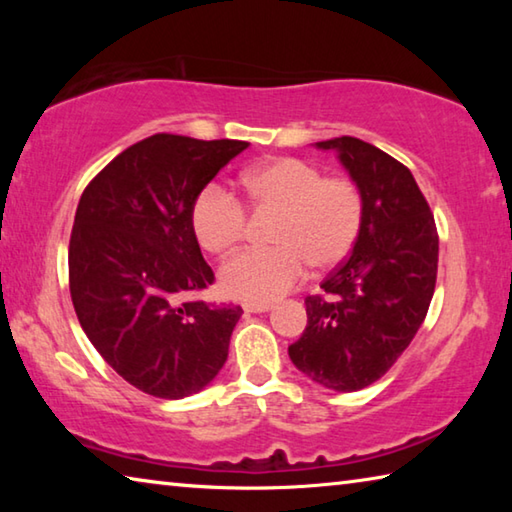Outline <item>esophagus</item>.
I'll list each match as a JSON object with an SVG mask.
<instances>
[{
  "label": "esophagus",
  "instance_id": "obj_1",
  "mask_svg": "<svg viewBox=\"0 0 512 512\" xmlns=\"http://www.w3.org/2000/svg\"><path fill=\"white\" fill-rule=\"evenodd\" d=\"M273 305H268V302H246L244 311L246 314H264V311H271Z\"/></svg>",
  "mask_w": 512,
  "mask_h": 512
}]
</instances>
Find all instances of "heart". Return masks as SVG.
Instances as JSON below:
<instances>
[{"label":"heart","instance_id":"1","mask_svg":"<svg viewBox=\"0 0 512 512\" xmlns=\"http://www.w3.org/2000/svg\"><path fill=\"white\" fill-rule=\"evenodd\" d=\"M246 192L257 210L277 212L275 248L244 250L221 268V287L232 298L273 302L305 277L345 262L361 235L363 196L348 178H325L314 164L280 158L248 169ZM246 207L219 183L198 194L192 225L198 244L212 255H228L246 235Z\"/></svg>","mask_w":512,"mask_h":512}]
</instances>
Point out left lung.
Instances as JSON below:
<instances>
[{
  "instance_id": "obj_1",
  "label": "left lung",
  "mask_w": 512,
  "mask_h": 512,
  "mask_svg": "<svg viewBox=\"0 0 512 512\" xmlns=\"http://www.w3.org/2000/svg\"><path fill=\"white\" fill-rule=\"evenodd\" d=\"M334 151L363 196L350 257L309 296L307 327L289 345L302 375L339 393L377 381L409 348L436 289L438 232L413 173L357 137L316 142Z\"/></svg>"
}]
</instances>
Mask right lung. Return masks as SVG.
Returning a JSON list of instances; mask_svg holds the SVG:
<instances>
[{
  "label": "right lung",
  "mask_w": 512,
  "mask_h": 512,
  "mask_svg": "<svg viewBox=\"0 0 512 512\" xmlns=\"http://www.w3.org/2000/svg\"><path fill=\"white\" fill-rule=\"evenodd\" d=\"M239 140L158 133L128 146L76 207L69 293L85 336L140 391L183 400L210 384L228 359L241 307L185 296L210 287L192 210Z\"/></svg>",
  "instance_id": "obj_1"
}]
</instances>
